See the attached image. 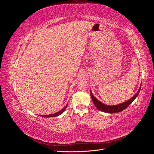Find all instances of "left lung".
<instances>
[{"label": "left lung", "instance_id": "obj_1", "mask_svg": "<svg viewBox=\"0 0 154 154\" xmlns=\"http://www.w3.org/2000/svg\"><path fill=\"white\" fill-rule=\"evenodd\" d=\"M140 86H141V85H140ZM140 90H141V87H139L137 92L132 97V98H130L128 101L124 102V103H120L118 105H105V104L103 103L102 102L96 99V97L94 96V95L92 94L91 91H91V96L92 97V101H93V103H94L96 108L102 112H104L112 114V113L119 112H122L127 108V107L130 104H131L133 102V101L136 98V97L138 96Z\"/></svg>", "mask_w": 154, "mask_h": 154}]
</instances>
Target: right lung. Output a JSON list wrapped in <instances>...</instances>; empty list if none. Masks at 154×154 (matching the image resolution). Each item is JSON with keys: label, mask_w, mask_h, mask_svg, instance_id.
Listing matches in <instances>:
<instances>
[{"label": "right lung", "mask_w": 154, "mask_h": 154, "mask_svg": "<svg viewBox=\"0 0 154 154\" xmlns=\"http://www.w3.org/2000/svg\"><path fill=\"white\" fill-rule=\"evenodd\" d=\"M67 105L68 104H67L66 105V106L64 107V108L63 109H62L61 110H60V111H58V112H57V113H54V114H49V115H44V116H42V117H45V118H51V117H57V116H58L59 115H60V114H62L63 112L65 111V110L66 109V108H67Z\"/></svg>", "instance_id": "1"}]
</instances>
